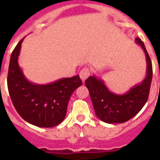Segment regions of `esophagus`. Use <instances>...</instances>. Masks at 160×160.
Wrapping results in <instances>:
<instances>
[{
	"mask_svg": "<svg viewBox=\"0 0 160 160\" xmlns=\"http://www.w3.org/2000/svg\"><path fill=\"white\" fill-rule=\"evenodd\" d=\"M90 74V70H89V68H84V69H82V70H80V77L83 82H85V80L89 77Z\"/></svg>",
	"mask_w": 160,
	"mask_h": 160,
	"instance_id": "obj_1",
	"label": "esophagus"
}]
</instances>
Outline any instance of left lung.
Returning <instances> with one entry per match:
<instances>
[{
  "label": "left lung",
  "instance_id": "obj_1",
  "mask_svg": "<svg viewBox=\"0 0 160 160\" xmlns=\"http://www.w3.org/2000/svg\"><path fill=\"white\" fill-rule=\"evenodd\" d=\"M135 42L141 46L146 59V75L141 82L132 86L126 93L119 95L111 92L103 80L95 75L85 80L95 114L108 124H121L132 119L141 110L149 97L153 75L152 62L141 39L136 37Z\"/></svg>",
  "mask_w": 160,
  "mask_h": 160
}]
</instances>
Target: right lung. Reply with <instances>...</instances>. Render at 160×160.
Returning a JSON list of instances; mask_svg holds the SVG:
<instances>
[{"instance_id":"obj_1","label":"right lung","mask_w":160,"mask_h":160,"mask_svg":"<svg viewBox=\"0 0 160 160\" xmlns=\"http://www.w3.org/2000/svg\"><path fill=\"white\" fill-rule=\"evenodd\" d=\"M23 40L14 49L10 60L7 86L11 101L26 122L42 128L56 126L65 119L70 96L82 81L79 75L46 85L29 81L18 63Z\"/></svg>"}]
</instances>
